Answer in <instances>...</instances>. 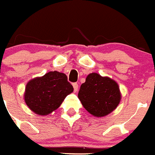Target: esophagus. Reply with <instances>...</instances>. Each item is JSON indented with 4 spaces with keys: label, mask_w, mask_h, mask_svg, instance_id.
<instances>
[{
    "label": "esophagus",
    "mask_w": 155,
    "mask_h": 155,
    "mask_svg": "<svg viewBox=\"0 0 155 155\" xmlns=\"http://www.w3.org/2000/svg\"><path fill=\"white\" fill-rule=\"evenodd\" d=\"M72 85H73L74 91V92H77V91H78V84L77 83H74Z\"/></svg>",
    "instance_id": "1"
}]
</instances>
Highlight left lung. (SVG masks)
<instances>
[{
    "label": "left lung",
    "instance_id": "8db88e82",
    "mask_svg": "<svg viewBox=\"0 0 155 155\" xmlns=\"http://www.w3.org/2000/svg\"><path fill=\"white\" fill-rule=\"evenodd\" d=\"M78 98L85 110L91 115L102 117L117 107L121 94L119 85L113 79L91 73L81 86Z\"/></svg>",
    "mask_w": 155,
    "mask_h": 155
}]
</instances>
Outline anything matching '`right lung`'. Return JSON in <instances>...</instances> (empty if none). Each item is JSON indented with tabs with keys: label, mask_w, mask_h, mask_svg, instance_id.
Segmentation results:
<instances>
[{
	"label": "right lung",
	"mask_w": 155,
	"mask_h": 155,
	"mask_svg": "<svg viewBox=\"0 0 155 155\" xmlns=\"http://www.w3.org/2000/svg\"><path fill=\"white\" fill-rule=\"evenodd\" d=\"M73 91L67 76L54 71L29 81L26 86L24 100L32 112L46 116L57 110Z\"/></svg>",
	"instance_id": "right-lung-1"
}]
</instances>
